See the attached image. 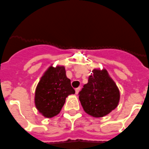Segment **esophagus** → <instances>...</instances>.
I'll list each match as a JSON object with an SVG mask.
<instances>
[{
	"mask_svg": "<svg viewBox=\"0 0 149 149\" xmlns=\"http://www.w3.org/2000/svg\"><path fill=\"white\" fill-rule=\"evenodd\" d=\"M80 90H81V88H80V87H78V88L75 89V91H76V94H79Z\"/></svg>",
	"mask_w": 149,
	"mask_h": 149,
	"instance_id": "obj_1",
	"label": "esophagus"
}]
</instances>
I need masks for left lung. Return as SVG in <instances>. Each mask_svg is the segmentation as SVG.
<instances>
[{
  "label": "left lung",
  "instance_id": "1",
  "mask_svg": "<svg viewBox=\"0 0 149 149\" xmlns=\"http://www.w3.org/2000/svg\"><path fill=\"white\" fill-rule=\"evenodd\" d=\"M79 95L84 110L94 118L108 115L120 100L118 88L105 69H94Z\"/></svg>",
  "mask_w": 149,
  "mask_h": 149
}]
</instances>
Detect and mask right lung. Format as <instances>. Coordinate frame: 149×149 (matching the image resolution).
I'll return each mask as SVG.
<instances>
[{
	"instance_id": "1",
	"label": "right lung",
	"mask_w": 149,
	"mask_h": 149,
	"mask_svg": "<svg viewBox=\"0 0 149 149\" xmlns=\"http://www.w3.org/2000/svg\"><path fill=\"white\" fill-rule=\"evenodd\" d=\"M75 90L66 76L65 67L51 66L40 79L35 90L34 102L37 110L45 118L60 112L65 99Z\"/></svg>"
}]
</instances>
